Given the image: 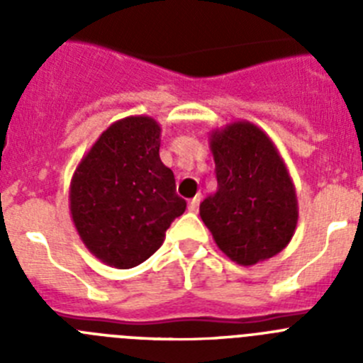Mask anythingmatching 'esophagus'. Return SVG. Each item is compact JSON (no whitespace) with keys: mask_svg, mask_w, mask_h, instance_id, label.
<instances>
[{"mask_svg":"<svg viewBox=\"0 0 363 363\" xmlns=\"http://www.w3.org/2000/svg\"><path fill=\"white\" fill-rule=\"evenodd\" d=\"M200 201H201V196H194L191 201H189V211H192V213H196L198 207H200Z\"/></svg>","mask_w":363,"mask_h":363,"instance_id":"esophagus-1","label":"esophagus"}]
</instances>
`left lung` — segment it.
Returning <instances> with one entry per match:
<instances>
[{
	"mask_svg": "<svg viewBox=\"0 0 363 363\" xmlns=\"http://www.w3.org/2000/svg\"><path fill=\"white\" fill-rule=\"evenodd\" d=\"M218 189L200 203L214 242L233 262L255 265L293 238L298 201L293 179L271 138L249 121L213 130Z\"/></svg>",
	"mask_w": 363,
	"mask_h": 363,
	"instance_id": "obj_1",
	"label": "left lung"
}]
</instances>
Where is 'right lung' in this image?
Here are the masks:
<instances>
[{
    "mask_svg": "<svg viewBox=\"0 0 363 363\" xmlns=\"http://www.w3.org/2000/svg\"><path fill=\"white\" fill-rule=\"evenodd\" d=\"M158 121L112 123L83 156L70 182V214L86 249L104 264L130 269L158 251L187 201L160 160Z\"/></svg>",
    "mask_w": 363,
    "mask_h": 363,
    "instance_id": "obj_1",
    "label": "right lung"
}]
</instances>
